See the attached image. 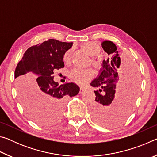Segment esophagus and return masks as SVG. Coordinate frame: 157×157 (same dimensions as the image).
<instances>
[{"instance_id":"1","label":"esophagus","mask_w":157,"mask_h":157,"mask_svg":"<svg viewBox=\"0 0 157 157\" xmlns=\"http://www.w3.org/2000/svg\"><path fill=\"white\" fill-rule=\"evenodd\" d=\"M86 91V89L84 88H80V91H79V94H82V93H84Z\"/></svg>"}]
</instances>
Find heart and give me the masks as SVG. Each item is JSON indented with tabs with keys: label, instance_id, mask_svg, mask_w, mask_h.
Returning a JSON list of instances; mask_svg holds the SVG:
<instances>
[{
	"label": "heart",
	"instance_id": "heart-1",
	"mask_svg": "<svg viewBox=\"0 0 157 157\" xmlns=\"http://www.w3.org/2000/svg\"><path fill=\"white\" fill-rule=\"evenodd\" d=\"M82 48L85 50L88 55L91 57L96 56L100 52V47L99 45L95 42H86L82 45ZM73 50L69 49L66 51L63 56V60L66 63H69L72 58ZM91 63L95 67H98L100 65L99 60L96 58L93 57L91 59ZM94 77V73L91 69L86 70H80V69H73L70 73V78L73 82L77 84L84 86L91 80Z\"/></svg>",
	"mask_w": 157,
	"mask_h": 157
}]
</instances>
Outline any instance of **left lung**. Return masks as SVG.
Here are the masks:
<instances>
[{
  "instance_id": "1",
  "label": "left lung",
  "mask_w": 157,
  "mask_h": 157,
  "mask_svg": "<svg viewBox=\"0 0 157 157\" xmlns=\"http://www.w3.org/2000/svg\"><path fill=\"white\" fill-rule=\"evenodd\" d=\"M102 47L109 57L102 61L99 75L90 84L98 89L94 91L95 100L91 105V114L98 123L115 126L132 112L138 95L140 77L135 63L128 61L121 63L115 44L104 41Z\"/></svg>"
}]
</instances>
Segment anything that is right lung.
Returning a JSON list of instances; mask_svg holds the SVG:
<instances>
[{"instance_id":"1","label":"right lung","mask_w":157,"mask_h":157,"mask_svg":"<svg viewBox=\"0 0 157 157\" xmlns=\"http://www.w3.org/2000/svg\"><path fill=\"white\" fill-rule=\"evenodd\" d=\"M72 42L50 39L30 47L18 63L14 76L21 104L36 123L48 124L60 118L65 100L78 95L79 87L73 82L59 86L54 81V71L64 67L63 56ZM38 77L33 80V75Z\"/></svg>"}]
</instances>
